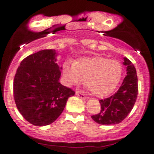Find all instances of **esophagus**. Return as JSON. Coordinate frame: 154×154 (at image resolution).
Masks as SVG:
<instances>
[{"label": "esophagus", "mask_w": 154, "mask_h": 154, "mask_svg": "<svg viewBox=\"0 0 154 154\" xmlns=\"http://www.w3.org/2000/svg\"><path fill=\"white\" fill-rule=\"evenodd\" d=\"M76 94H77V97H80V98H81V99H84V100L87 99V97H86L84 94L79 92V91H77V92H76Z\"/></svg>", "instance_id": "esophagus-1"}]
</instances>
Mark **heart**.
<instances>
[{"label":"heart","mask_w":154,"mask_h":154,"mask_svg":"<svg viewBox=\"0 0 154 154\" xmlns=\"http://www.w3.org/2000/svg\"><path fill=\"white\" fill-rule=\"evenodd\" d=\"M65 82L68 86L77 85L85 78V84L94 96H107L116 88L122 75L118 61L102 57H83L74 63L65 62L63 66Z\"/></svg>","instance_id":"1"}]
</instances>
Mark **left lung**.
<instances>
[{"mask_svg":"<svg viewBox=\"0 0 154 154\" xmlns=\"http://www.w3.org/2000/svg\"><path fill=\"white\" fill-rule=\"evenodd\" d=\"M127 76L118 91L110 97L100 100L101 110L91 116L99 124L110 125L120 123L131 113L137 97L138 84L136 68L127 57L124 58Z\"/></svg>","mask_w":154,"mask_h":154,"instance_id":"1","label":"left lung"}]
</instances>
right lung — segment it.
Here are the masks:
<instances>
[{
	"mask_svg": "<svg viewBox=\"0 0 154 154\" xmlns=\"http://www.w3.org/2000/svg\"><path fill=\"white\" fill-rule=\"evenodd\" d=\"M54 50H43L24 58L14 80V97L20 114L33 125L42 127L61 114L67 99L75 94L60 82L62 67Z\"/></svg>",
	"mask_w": 154,
	"mask_h": 154,
	"instance_id": "1",
	"label": "right lung"
}]
</instances>
